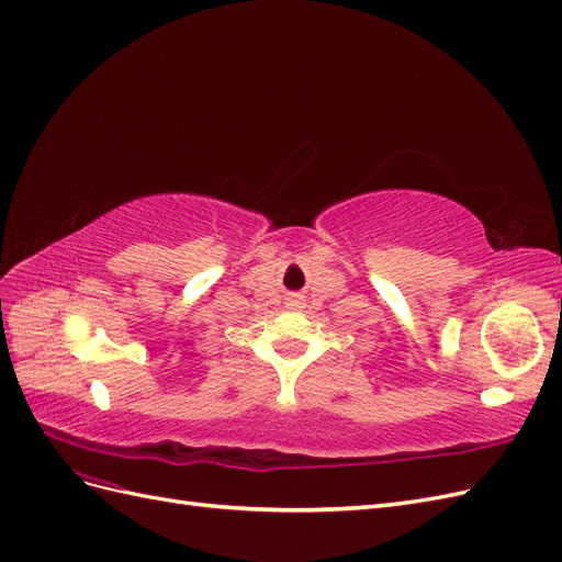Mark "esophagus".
<instances>
[{"instance_id":"34e87169","label":"esophagus","mask_w":562,"mask_h":562,"mask_svg":"<svg viewBox=\"0 0 562 562\" xmlns=\"http://www.w3.org/2000/svg\"><path fill=\"white\" fill-rule=\"evenodd\" d=\"M302 304H304L302 297H293V300H291V307H302Z\"/></svg>"}]
</instances>
